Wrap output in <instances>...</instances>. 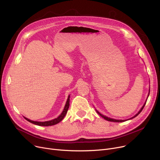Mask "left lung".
Wrapping results in <instances>:
<instances>
[{
	"label": "left lung",
	"mask_w": 160,
	"mask_h": 160,
	"mask_svg": "<svg viewBox=\"0 0 160 160\" xmlns=\"http://www.w3.org/2000/svg\"><path fill=\"white\" fill-rule=\"evenodd\" d=\"M148 95H149V93H148ZM147 100H146V102H145V103L144 104V105L143 106H142V107L141 108V110H139V112L135 115V116H134V117H132V118H131V119H133V118H134V117H136V116H138L141 112V111L142 110V109H143V108H144V106H145V104H146V102H147ZM97 112L100 115V116H101L102 117V118H104L105 120H107V121H111V122H124V121H125L126 120H116V119H111V118H109V117H106V116H104L103 115H102L101 113H100L98 111H97Z\"/></svg>",
	"instance_id": "obj_1"
}]
</instances>
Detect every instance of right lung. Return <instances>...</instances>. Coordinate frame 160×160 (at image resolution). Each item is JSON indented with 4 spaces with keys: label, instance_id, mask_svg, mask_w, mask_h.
Returning a JSON list of instances; mask_svg holds the SVG:
<instances>
[{
    "label": "right lung",
    "instance_id": "1",
    "mask_svg": "<svg viewBox=\"0 0 160 160\" xmlns=\"http://www.w3.org/2000/svg\"><path fill=\"white\" fill-rule=\"evenodd\" d=\"M69 98H70V96H69L68 98H67V102H66V104L65 106V108H64V110H63V112L56 119H54L53 120L49 121H45V122L33 121H31V120L26 118V117H24V119H26L27 121H28V122H31V123H33V124L38 125V126H43V127H48V126H52V125L56 124L59 123V122H60V121H62L64 117L65 116V115H66V113L67 112V110H68L69 107V101H70Z\"/></svg>",
    "mask_w": 160,
    "mask_h": 160
}]
</instances>
